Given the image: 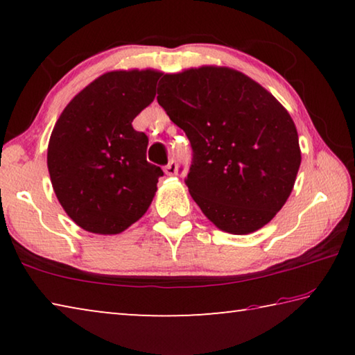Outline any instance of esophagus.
I'll use <instances>...</instances> for the list:
<instances>
[{
	"mask_svg": "<svg viewBox=\"0 0 355 355\" xmlns=\"http://www.w3.org/2000/svg\"><path fill=\"white\" fill-rule=\"evenodd\" d=\"M177 171H178V164H177V161H173V159H171L164 167L166 175H177Z\"/></svg>",
	"mask_w": 355,
	"mask_h": 355,
	"instance_id": "esophagus-1",
	"label": "esophagus"
}]
</instances>
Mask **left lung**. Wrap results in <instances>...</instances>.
<instances>
[{"mask_svg": "<svg viewBox=\"0 0 355 355\" xmlns=\"http://www.w3.org/2000/svg\"><path fill=\"white\" fill-rule=\"evenodd\" d=\"M158 103L192 147L184 183L213 224L233 235L266 225L300 166L297 130L272 94L228 67L163 75Z\"/></svg>", "mask_w": 355, "mask_h": 355, "instance_id": "obj_1", "label": "left lung"}]
</instances>
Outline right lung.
Masks as SVG:
<instances>
[{
	"label": "right lung",
	"mask_w": 355,
	"mask_h": 355,
	"mask_svg": "<svg viewBox=\"0 0 355 355\" xmlns=\"http://www.w3.org/2000/svg\"><path fill=\"white\" fill-rule=\"evenodd\" d=\"M161 73L117 70L98 76L65 106L48 142L55 194L76 225L117 235L152 203L161 167L146 158L148 137L133 128Z\"/></svg>",
	"instance_id": "obj_1"
}]
</instances>
